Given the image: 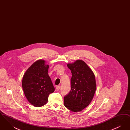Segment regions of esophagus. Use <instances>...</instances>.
Wrapping results in <instances>:
<instances>
[{
    "label": "esophagus",
    "instance_id": "34e87169",
    "mask_svg": "<svg viewBox=\"0 0 130 130\" xmlns=\"http://www.w3.org/2000/svg\"><path fill=\"white\" fill-rule=\"evenodd\" d=\"M60 86H57L56 87V90L57 91H58L60 90Z\"/></svg>",
    "mask_w": 130,
    "mask_h": 130
}]
</instances>
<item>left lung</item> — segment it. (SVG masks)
<instances>
[{"mask_svg": "<svg viewBox=\"0 0 130 130\" xmlns=\"http://www.w3.org/2000/svg\"><path fill=\"white\" fill-rule=\"evenodd\" d=\"M71 71V89L64 97V106L71 111H80L91 102L96 90L95 75L92 70L81 60L69 63Z\"/></svg>", "mask_w": 130, "mask_h": 130, "instance_id": "8db88e82", "label": "left lung"}]
</instances>
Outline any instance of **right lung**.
<instances>
[{"mask_svg":"<svg viewBox=\"0 0 130 130\" xmlns=\"http://www.w3.org/2000/svg\"><path fill=\"white\" fill-rule=\"evenodd\" d=\"M49 67L45 64V60H38L27 69L23 75L22 86L25 96L35 107L45 105L49 95L55 90L48 73Z\"/></svg>","mask_w":130,"mask_h":130,"instance_id":"right-lung-1","label":"right lung"}]
</instances>
